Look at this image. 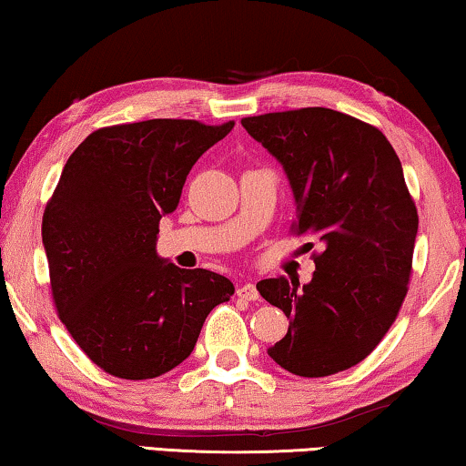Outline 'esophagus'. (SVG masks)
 Segmentation results:
<instances>
[{
	"label": "esophagus",
	"instance_id": "34e87169",
	"mask_svg": "<svg viewBox=\"0 0 466 466\" xmlns=\"http://www.w3.org/2000/svg\"><path fill=\"white\" fill-rule=\"evenodd\" d=\"M236 295H238L240 299H245V301H257V299H259V293H257L255 284H251V282H247V284H242V287H238V290H236Z\"/></svg>",
	"mask_w": 466,
	"mask_h": 466
}]
</instances>
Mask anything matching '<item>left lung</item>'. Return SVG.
Returning <instances> with one entry per match:
<instances>
[{"instance_id": "left-lung-1", "label": "left lung", "mask_w": 466, "mask_h": 466, "mask_svg": "<svg viewBox=\"0 0 466 466\" xmlns=\"http://www.w3.org/2000/svg\"><path fill=\"white\" fill-rule=\"evenodd\" d=\"M242 127L287 171L293 232L324 242L311 282H257L290 318L268 356L308 379L347 370L387 335L410 282L419 213L400 158L374 125L322 106L245 116Z\"/></svg>"}]
</instances>
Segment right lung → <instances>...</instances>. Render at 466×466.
<instances>
[{
    "mask_svg": "<svg viewBox=\"0 0 466 466\" xmlns=\"http://www.w3.org/2000/svg\"><path fill=\"white\" fill-rule=\"evenodd\" d=\"M234 121L150 119L96 129L68 157L41 238L58 318L113 377L155 379L190 356L234 284L157 255L158 221L176 211L192 165Z\"/></svg>",
    "mask_w": 466,
    "mask_h": 466,
    "instance_id": "obj_1",
    "label": "right lung"
}]
</instances>
